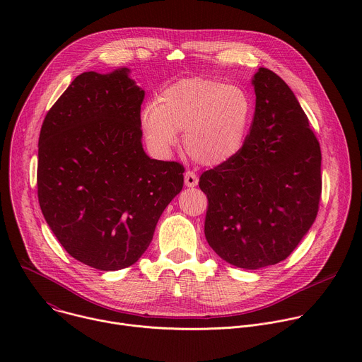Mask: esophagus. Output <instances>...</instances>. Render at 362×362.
Masks as SVG:
<instances>
[{
  "label": "esophagus",
  "mask_w": 362,
  "mask_h": 362,
  "mask_svg": "<svg viewBox=\"0 0 362 362\" xmlns=\"http://www.w3.org/2000/svg\"><path fill=\"white\" fill-rule=\"evenodd\" d=\"M197 183H199L197 175L193 170H186V173H185V185L187 187H194V186H197Z\"/></svg>",
  "instance_id": "34e87169"
}]
</instances>
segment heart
Masks as SVG:
<instances>
[{
    "mask_svg": "<svg viewBox=\"0 0 362 362\" xmlns=\"http://www.w3.org/2000/svg\"><path fill=\"white\" fill-rule=\"evenodd\" d=\"M252 116V101L239 87L186 78L166 87L158 103L141 110V126L148 143L160 153L177 141L189 156L204 166H218L242 148Z\"/></svg>",
    "mask_w": 362,
    "mask_h": 362,
    "instance_id": "1",
    "label": "heart"
}]
</instances>
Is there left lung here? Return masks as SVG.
<instances>
[{"instance_id": "left-lung-1", "label": "left lung", "mask_w": 362, "mask_h": 362, "mask_svg": "<svg viewBox=\"0 0 362 362\" xmlns=\"http://www.w3.org/2000/svg\"><path fill=\"white\" fill-rule=\"evenodd\" d=\"M252 83L256 106L242 148L199 180L206 240L243 269L286 259L313 226L322 192L320 141L293 91L264 67Z\"/></svg>"}]
</instances>
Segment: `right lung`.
Returning a JSON list of instances; mask_svg holds the SVG:
<instances>
[{
	"label": "right lung",
	"instance_id": "right-lung-1",
	"mask_svg": "<svg viewBox=\"0 0 362 362\" xmlns=\"http://www.w3.org/2000/svg\"><path fill=\"white\" fill-rule=\"evenodd\" d=\"M127 73L77 76L38 139L44 219L74 259L98 271L137 262L183 187V165L150 159L141 147L144 91Z\"/></svg>",
	"mask_w": 362,
	"mask_h": 362
}]
</instances>
